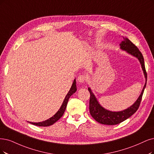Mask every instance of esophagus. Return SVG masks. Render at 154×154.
Here are the masks:
<instances>
[{"label":"esophagus","mask_w":154,"mask_h":154,"mask_svg":"<svg viewBox=\"0 0 154 154\" xmlns=\"http://www.w3.org/2000/svg\"><path fill=\"white\" fill-rule=\"evenodd\" d=\"M78 81L81 83H83L87 80V77L85 75H80L78 77Z\"/></svg>","instance_id":"1"}]
</instances>
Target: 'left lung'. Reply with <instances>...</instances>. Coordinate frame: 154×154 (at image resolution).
I'll list each match as a JSON object with an SVG mask.
<instances>
[{
	"mask_svg": "<svg viewBox=\"0 0 154 154\" xmlns=\"http://www.w3.org/2000/svg\"><path fill=\"white\" fill-rule=\"evenodd\" d=\"M123 41H122V42L120 44L121 48L127 51L128 53L136 57V58L139 60L141 65L142 69H143L144 72V75L146 79V82L145 84L143 90H142L141 94L140 95L139 98L136 100L135 103L132 106L129 107L128 109L121 112H111L105 109L104 108L102 107L99 104L94 95L92 93L91 90L89 88L88 91L90 93V113L95 121L102 124L116 125L124 121L125 120H126L127 119L133 115L138 109L142 99V96H143L144 89L146 87L147 81V73L145 70L143 56L140 52V51L138 49V48L136 47L130 40H129L127 37H123Z\"/></svg>",
	"mask_w": 154,
	"mask_h": 154,
	"instance_id": "left-lung-1",
	"label": "left lung"
}]
</instances>
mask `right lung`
<instances>
[{
	"instance_id": "right-lung-1",
	"label": "right lung",
	"mask_w": 154,
	"mask_h": 154,
	"mask_svg": "<svg viewBox=\"0 0 154 154\" xmlns=\"http://www.w3.org/2000/svg\"><path fill=\"white\" fill-rule=\"evenodd\" d=\"M77 91V87H76V82H75V79L74 80L72 86L70 89L69 91H68V94H66V97L63 101V103L61 106L60 107V109H59V110L56 112V114L54 116H53L52 117L49 118L48 120L43 121L42 122H30L32 124L35 125V126H42V127H47V126H49L51 125H53V124H54L56 121H58L59 119L63 116V113L65 111V109L66 108V105L68 103V99L70 98V96L74 93H75Z\"/></svg>"
}]
</instances>
